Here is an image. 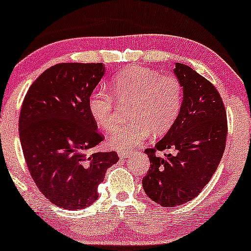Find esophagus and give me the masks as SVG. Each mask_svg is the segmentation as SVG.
<instances>
[{"instance_id":"esophagus-1","label":"esophagus","mask_w":251,"mask_h":251,"mask_svg":"<svg viewBox=\"0 0 251 251\" xmlns=\"http://www.w3.org/2000/svg\"><path fill=\"white\" fill-rule=\"evenodd\" d=\"M132 155L131 152H119V156L123 159H127Z\"/></svg>"}]
</instances>
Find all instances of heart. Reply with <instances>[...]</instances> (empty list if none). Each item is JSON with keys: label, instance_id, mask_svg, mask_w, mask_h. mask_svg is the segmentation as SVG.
Masks as SVG:
<instances>
[{"label": "heart", "instance_id": "b5f03b06", "mask_svg": "<svg viewBox=\"0 0 251 251\" xmlns=\"http://www.w3.org/2000/svg\"><path fill=\"white\" fill-rule=\"evenodd\" d=\"M115 95L95 90L87 99L89 113L97 125L112 131L117 125V100L131 105L128 125L118 128L110 138V145L127 151L137 147L152 132L166 133L179 117L183 101V89L174 76H161L158 71L132 66L120 71L111 81Z\"/></svg>", "mask_w": 251, "mask_h": 251}]
</instances>
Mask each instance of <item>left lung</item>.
<instances>
[{"label": "left lung", "instance_id": "1", "mask_svg": "<svg viewBox=\"0 0 251 251\" xmlns=\"http://www.w3.org/2000/svg\"><path fill=\"white\" fill-rule=\"evenodd\" d=\"M173 72L183 89L180 114L154 149L145 151L151 167L144 191L162 207L180 206L200 194L221 161L227 138V114L215 86L188 65L175 63ZM164 149L172 153L155 155Z\"/></svg>", "mask_w": 251, "mask_h": 251}]
</instances>
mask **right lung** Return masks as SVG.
Wrapping results in <instances>:
<instances>
[{
    "label": "right lung",
    "mask_w": 251,
    "mask_h": 251,
    "mask_svg": "<svg viewBox=\"0 0 251 251\" xmlns=\"http://www.w3.org/2000/svg\"><path fill=\"white\" fill-rule=\"evenodd\" d=\"M105 71L102 63H60L24 97L19 119L24 159L42 194L64 209L91 206L107 168L119 160L116 152H92L104 138L87 99Z\"/></svg>",
    "instance_id": "obj_1"
}]
</instances>
